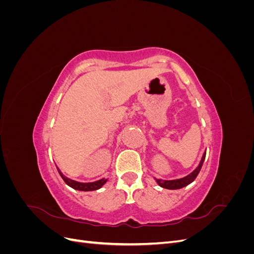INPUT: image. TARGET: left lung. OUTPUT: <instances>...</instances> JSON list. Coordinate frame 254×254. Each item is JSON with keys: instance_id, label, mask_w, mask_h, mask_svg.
<instances>
[{"instance_id": "left-lung-1", "label": "left lung", "mask_w": 254, "mask_h": 254, "mask_svg": "<svg viewBox=\"0 0 254 254\" xmlns=\"http://www.w3.org/2000/svg\"><path fill=\"white\" fill-rule=\"evenodd\" d=\"M204 159H205V152L203 153V156L201 158V161H200V163H199V165L195 168L193 172H191L190 174H189L188 176L183 177V178L176 179V180L156 179V181H157V183L159 184L161 188L167 189V190H178V189H182L184 187H187V186H189L190 183H191L196 179V177L198 176L199 172H200V170H201Z\"/></svg>"}]
</instances>
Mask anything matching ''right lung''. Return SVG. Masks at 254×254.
<instances>
[{"mask_svg":"<svg viewBox=\"0 0 254 254\" xmlns=\"http://www.w3.org/2000/svg\"><path fill=\"white\" fill-rule=\"evenodd\" d=\"M57 170H58V168H57ZM58 173L61 176V178L64 179V181L67 184L68 187H71L74 190H83V191L96 190L98 189H101L104 186V184L107 182V180H108V179L103 178V179H99V180H96V181H93V182H78V181L72 180L70 178H66V177L64 176V174L61 173L59 170H58Z\"/></svg>","mask_w":254,"mask_h":254,"instance_id":"right-lung-1","label":"right lung"}]
</instances>
